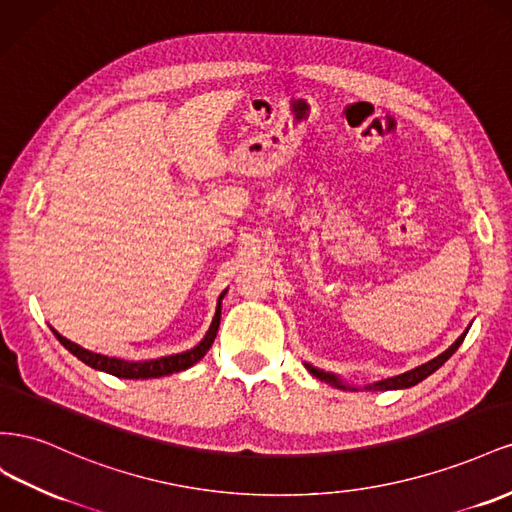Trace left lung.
Wrapping results in <instances>:
<instances>
[{
  "mask_svg": "<svg viewBox=\"0 0 512 512\" xmlns=\"http://www.w3.org/2000/svg\"><path fill=\"white\" fill-rule=\"evenodd\" d=\"M465 334H467V330L461 334V337L452 343L444 354H440L437 358H433V360H429V362H425V364H420V367H416V369H412V371H407V373H401V375H394V377H388V379H382V382H375V384H369V386H364L367 390H397V388H410V386H416L418 382H422V379H427L431 373H435L437 369L442 367V364L457 352L459 349V345L463 343V339H465ZM306 369H309V373L311 375H315L317 379H321V382H326V384H330V386H334V388H341V390H358L356 386H349V384H343L341 379L337 377V375H332V373H326V371H321V369H317V367H311V364H304Z\"/></svg>",
  "mask_w": 512,
  "mask_h": 512,
  "instance_id": "8db88e82",
  "label": "left lung"
}]
</instances>
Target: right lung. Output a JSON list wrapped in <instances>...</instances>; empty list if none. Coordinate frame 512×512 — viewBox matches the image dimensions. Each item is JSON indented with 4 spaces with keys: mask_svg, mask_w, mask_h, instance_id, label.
Masks as SVG:
<instances>
[{
    "mask_svg": "<svg viewBox=\"0 0 512 512\" xmlns=\"http://www.w3.org/2000/svg\"><path fill=\"white\" fill-rule=\"evenodd\" d=\"M227 289L223 291L221 296H218V304H216V313L214 319L210 324V330L206 332V337L201 339L199 345H195L193 349H188V352L182 354H173V356H163V358H156V360H139V362H130V360H120V358H109V356H102V354H94V352H87L81 345L68 341L66 337H62L60 332L53 334L57 337L68 352L72 356H77L81 362H85L87 367H92L96 371H105L109 375L115 377H122V379H150V377H163V375H171V373H180L188 367H193L195 362H199L203 356L208 354V349L212 347L214 339H216V332H218V324H221V300L225 298Z\"/></svg>",
    "mask_w": 512,
    "mask_h": 512,
    "instance_id": "1",
    "label": "right lung"
}]
</instances>
